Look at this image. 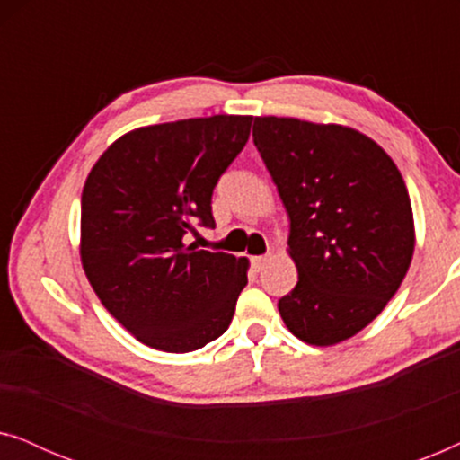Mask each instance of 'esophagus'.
Wrapping results in <instances>:
<instances>
[{
  "instance_id": "1",
  "label": "esophagus",
  "mask_w": 460,
  "mask_h": 460,
  "mask_svg": "<svg viewBox=\"0 0 460 460\" xmlns=\"http://www.w3.org/2000/svg\"><path fill=\"white\" fill-rule=\"evenodd\" d=\"M268 260H270V255H255L251 261H253V268L257 270V272H260V270L268 263Z\"/></svg>"
}]
</instances>
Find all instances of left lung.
I'll return each instance as SVG.
<instances>
[{
  "instance_id": "obj_1",
  "label": "left lung",
  "mask_w": 460,
  "mask_h": 460,
  "mask_svg": "<svg viewBox=\"0 0 460 460\" xmlns=\"http://www.w3.org/2000/svg\"><path fill=\"white\" fill-rule=\"evenodd\" d=\"M253 142L291 219L297 287L279 301L287 329L329 348L383 312L411 268L414 217L404 178L362 131L255 117Z\"/></svg>"
}]
</instances>
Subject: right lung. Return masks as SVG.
I'll use <instances>...</instances> for the list:
<instances>
[{
    "label": "right lung",
    "instance_id": "1",
    "mask_svg": "<svg viewBox=\"0 0 460 460\" xmlns=\"http://www.w3.org/2000/svg\"><path fill=\"white\" fill-rule=\"evenodd\" d=\"M251 115L131 129L100 155L81 194V266L102 305L137 341L186 354L224 335L249 260L184 236L216 226L211 194L249 140Z\"/></svg>",
    "mask_w": 460,
    "mask_h": 460
}]
</instances>
